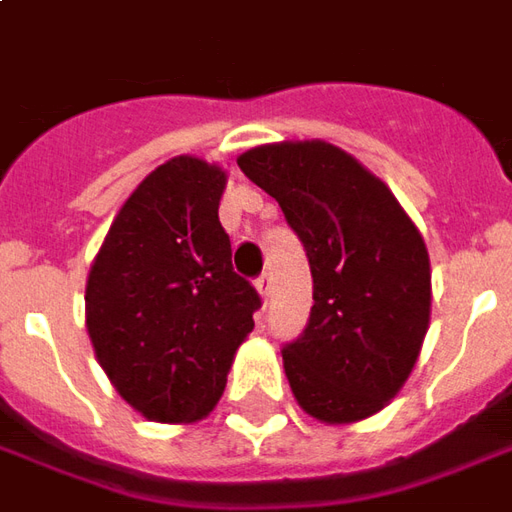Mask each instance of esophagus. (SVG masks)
I'll return each mask as SVG.
<instances>
[{"mask_svg": "<svg viewBox=\"0 0 512 512\" xmlns=\"http://www.w3.org/2000/svg\"><path fill=\"white\" fill-rule=\"evenodd\" d=\"M255 288H257V293L263 296V299H266V296H271V291H274L271 274H260V277H257V282H255Z\"/></svg>", "mask_w": 512, "mask_h": 512, "instance_id": "34e87169", "label": "esophagus"}]
</instances>
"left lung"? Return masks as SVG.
I'll list each match as a JSON object with an SVG mask.
<instances>
[{
	"label": "left lung",
	"instance_id": "obj_1",
	"mask_svg": "<svg viewBox=\"0 0 512 512\" xmlns=\"http://www.w3.org/2000/svg\"><path fill=\"white\" fill-rule=\"evenodd\" d=\"M305 244L313 307L282 349L293 396L321 424L380 413L430 330L432 271L413 219L371 171L327 141H282L238 157Z\"/></svg>",
	"mask_w": 512,
	"mask_h": 512
}]
</instances>
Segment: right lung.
<instances>
[{"instance_id": "right-lung-1", "label": "right lung", "mask_w": 512, "mask_h": 512, "mask_svg": "<svg viewBox=\"0 0 512 512\" xmlns=\"http://www.w3.org/2000/svg\"><path fill=\"white\" fill-rule=\"evenodd\" d=\"M227 171L180 155L127 196L85 282V327L99 366L149 421L194 424L224 393L255 330L257 291L232 271L219 221Z\"/></svg>"}]
</instances>
